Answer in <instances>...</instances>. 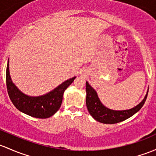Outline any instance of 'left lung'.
Here are the masks:
<instances>
[{"instance_id":"obj_1","label":"left lung","mask_w":156,"mask_h":156,"mask_svg":"<svg viewBox=\"0 0 156 156\" xmlns=\"http://www.w3.org/2000/svg\"><path fill=\"white\" fill-rule=\"evenodd\" d=\"M86 104L88 111L96 120L105 124L117 123L133 116L143 107L148 94L147 93L143 101L132 109L126 111H114L106 108L101 104L96 92L87 81L86 82Z\"/></svg>"}]
</instances>
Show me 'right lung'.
Segmentation results:
<instances>
[{
    "instance_id": "right-lung-1",
    "label": "right lung",
    "mask_w": 156,
    "mask_h": 156,
    "mask_svg": "<svg viewBox=\"0 0 156 156\" xmlns=\"http://www.w3.org/2000/svg\"><path fill=\"white\" fill-rule=\"evenodd\" d=\"M67 80L50 93L44 96L32 97L24 95L19 90L11 80L9 71V60L6 72V83L9 99L14 106L22 112L33 117L45 119L55 114L63 101V95L66 88L73 82L75 78Z\"/></svg>"
}]
</instances>
